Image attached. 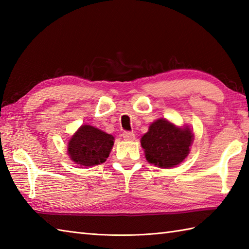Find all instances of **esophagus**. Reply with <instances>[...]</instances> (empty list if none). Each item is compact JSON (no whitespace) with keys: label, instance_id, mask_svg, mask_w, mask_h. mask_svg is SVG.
I'll return each instance as SVG.
<instances>
[{"label":"esophagus","instance_id":"esophagus-1","mask_svg":"<svg viewBox=\"0 0 249 249\" xmlns=\"http://www.w3.org/2000/svg\"><path fill=\"white\" fill-rule=\"evenodd\" d=\"M122 137H123L124 140L126 141H133L135 139V134L131 133V131H124V133L122 134Z\"/></svg>","mask_w":249,"mask_h":249}]
</instances>
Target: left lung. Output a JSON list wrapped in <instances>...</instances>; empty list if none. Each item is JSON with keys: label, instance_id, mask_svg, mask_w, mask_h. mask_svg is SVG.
Returning <instances> with one entry per match:
<instances>
[{"label": "left lung", "instance_id": "1", "mask_svg": "<svg viewBox=\"0 0 249 249\" xmlns=\"http://www.w3.org/2000/svg\"><path fill=\"white\" fill-rule=\"evenodd\" d=\"M194 134L187 126L178 127L166 119H158L142 136L146 160L160 168H172L187 157Z\"/></svg>", "mask_w": 249, "mask_h": 249}]
</instances>
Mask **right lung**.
Listing matches in <instances>:
<instances>
[{
    "mask_svg": "<svg viewBox=\"0 0 249 249\" xmlns=\"http://www.w3.org/2000/svg\"><path fill=\"white\" fill-rule=\"evenodd\" d=\"M114 143V137L91 125H82L68 141L70 158L81 167L106 161Z\"/></svg>",
    "mask_w": 249,
    "mask_h": 249,
    "instance_id": "obj_1",
    "label": "right lung"
}]
</instances>
